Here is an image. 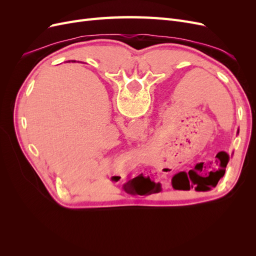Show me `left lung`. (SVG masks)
Here are the masks:
<instances>
[{
	"label": "left lung",
	"instance_id": "8db88e82",
	"mask_svg": "<svg viewBox=\"0 0 256 256\" xmlns=\"http://www.w3.org/2000/svg\"><path fill=\"white\" fill-rule=\"evenodd\" d=\"M239 130L237 131V134ZM226 170L218 173L210 172L207 177L198 174L196 171H189L188 173L180 172L175 175L172 180L173 188L189 190L190 188H194L196 191H208L212 187H216V184L223 177ZM206 175V174H205Z\"/></svg>",
	"mask_w": 256,
	"mask_h": 256
}]
</instances>
